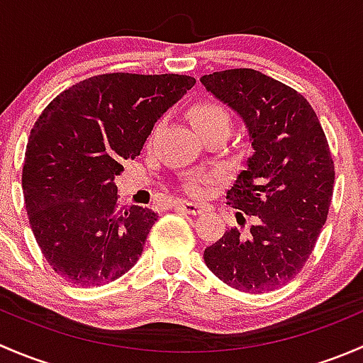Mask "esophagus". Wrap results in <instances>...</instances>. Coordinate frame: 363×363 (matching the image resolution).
Masks as SVG:
<instances>
[{
	"instance_id": "esophagus-1",
	"label": "esophagus",
	"mask_w": 363,
	"mask_h": 363,
	"mask_svg": "<svg viewBox=\"0 0 363 363\" xmlns=\"http://www.w3.org/2000/svg\"><path fill=\"white\" fill-rule=\"evenodd\" d=\"M175 207H177L179 211L188 212V214H193V216L200 214V212L203 211V205L195 203V202H179L177 205H175Z\"/></svg>"
}]
</instances>
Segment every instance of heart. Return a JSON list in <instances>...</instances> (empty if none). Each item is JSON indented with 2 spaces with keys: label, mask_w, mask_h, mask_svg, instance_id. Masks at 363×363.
<instances>
[{
  "label": "heart",
  "mask_w": 363,
  "mask_h": 363,
  "mask_svg": "<svg viewBox=\"0 0 363 363\" xmlns=\"http://www.w3.org/2000/svg\"><path fill=\"white\" fill-rule=\"evenodd\" d=\"M188 117L191 121L193 128H195L199 133L211 130V128L225 126L230 130V124H232V117L230 112L226 111L225 105H221L216 100H202L196 101L195 105H191L188 111ZM214 182V175L205 174V172H195V174H188L182 181V188L186 193L193 196L203 195L207 191L208 186Z\"/></svg>",
  "instance_id": "1"
}]
</instances>
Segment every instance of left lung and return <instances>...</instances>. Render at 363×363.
I'll list each match as a JSON object with an SVG mask.
<instances>
[{
	"label": "left lung",
	"mask_w": 363,
	"mask_h": 363,
	"mask_svg": "<svg viewBox=\"0 0 363 363\" xmlns=\"http://www.w3.org/2000/svg\"><path fill=\"white\" fill-rule=\"evenodd\" d=\"M200 80L242 117L255 149L226 193L242 228L223 233L203 259L235 290L272 291L303 269L327 221L335 181L327 137L309 101L265 73L233 68Z\"/></svg>",
	"instance_id": "left-lung-1"
}]
</instances>
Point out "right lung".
<instances>
[{
	"label": "right lung",
	"instance_id": "add662e5",
	"mask_svg": "<svg viewBox=\"0 0 363 363\" xmlns=\"http://www.w3.org/2000/svg\"><path fill=\"white\" fill-rule=\"evenodd\" d=\"M195 82L177 73H104L73 84L40 113L26 145L23 193L33 235L57 276L101 286L138 262L158 216L119 208L113 179Z\"/></svg>",
	"mask_w": 363,
	"mask_h": 363
}]
</instances>
